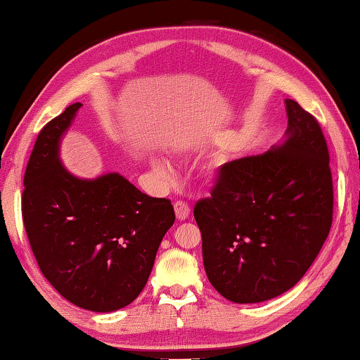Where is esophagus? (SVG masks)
<instances>
[{"instance_id":"obj_1","label":"esophagus","mask_w":360,"mask_h":360,"mask_svg":"<svg viewBox=\"0 0 360 360\" xmlns=\"http://www.w3.org/2000/svg\"><path fill=\"white\" fill-rule=\"evenodd\" d=\"M174 210H175V217L179 221H185V219L190 217V205L185 204L184 200H176L174 204Z\"/></svg>"}]
</instances>
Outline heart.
<instances>
[{
  "label": "heart",
  "instance_id": "heart-1",
  "mask_svg": "<svg viewBox=\"0 0 360 360\" xmlns=\"http://www.w3.org/2000/svg\"><path fill=\"white\" fill-rule=\"evenodd\" d=\"M150 164H151V169H153L158 175L161 176L170 175V164L167 162V160H164L162 156H153L150 160Z\"/></svg>",
  "mask_w": 360,
  "mask_h": 360
}]
</instances>
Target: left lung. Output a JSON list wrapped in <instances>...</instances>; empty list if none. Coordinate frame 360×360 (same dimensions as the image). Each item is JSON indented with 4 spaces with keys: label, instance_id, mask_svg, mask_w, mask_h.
<instances>
[{
    "label": "left lung",
    "instance_id": "8db88e82",
    "mask_svg": "<svg viewBox=\"0 0 360 360\" xmlns=\"http://www.w3.org/2000/svg\"><path fill=\"white\" fill-rule=\"evenodd\" d=\"M285 105V137L264 155L223 164L212 198L194 207L205 274L236 304H259L297 285L332 226L323 131L295 101Z\"/></svg>",
    "mask_w": 360,
    "mask_h": 360
}]
</instances>
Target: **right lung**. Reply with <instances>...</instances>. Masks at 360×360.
Segmentation results:
<instances>
[{"label":"right lung","mask_w":360,"mask_h":360,"mask_svg":"<svg viewBox=\"0 0 360 360\" xmlns=\"http://www.w3.org/2000/svg\"><path fill=\"white\" fill-rule=\"evenodd\" d=\"M80 107L69 105L37 136L22 215L50 285L84 310L110 313L142 292L175 213L169 199L147 196L118 172L94 179L69 172L60 147Z\"/></svg>","instance_id":"obj_1"}]
</instances>
